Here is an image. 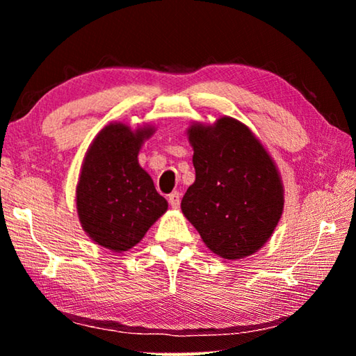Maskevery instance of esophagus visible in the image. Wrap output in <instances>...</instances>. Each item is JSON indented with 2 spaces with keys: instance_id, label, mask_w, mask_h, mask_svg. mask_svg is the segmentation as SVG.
<instances>
[{
  "instance_id": "esophagus-1",
  "label": "esophagus",
  "mask_w": 356,
  "mask_h": 356,
  "mask_svg": "<svg viewBox=\"0 0 356 356\" xmlns=\"http://www.w3.org/2000/svg\"><path fill=\"white\" fill-rule=\"evenodd\" d=\"M168 202H170V206L172 209H177L180 206V193L179 191L171 193V195L168 196Z\"/></svg>"
}]
</instances>
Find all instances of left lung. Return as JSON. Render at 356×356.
Segmentation results:
<instances>
[{
    "label": "left lung",
    "mask_w": 356,
    "mask_h": 356,
    "mask_svg": "<svg viewBox=\"0 0 356 356\" xmlns=\"http://www.w3.org/2000/svg\"><path fill=\"white\" fill-rule=\"evenodd\" d=\"M195 184L182 212L215 254L240 259L267 242L281 218V179L267 150L246 125L221 118L188 130Z\"/></svg>",
    "instance_id": "8db88e82"
}]
</instances>
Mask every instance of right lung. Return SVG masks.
I'll return each mask as SVG.
<instances>
[{"label":"right lung","mask_w":356,"mask_h":356,"mask_svg":"<svg viewBox=\"0 0 356 356\" xmlns=\"http://www.w3.org/2000/svg\"><path fill=\"white\" fill-rule=\"evenodd\" d=\"M152 129L131 131L110 124L84 156L76 186L81 226L94 242L114 252L135 246L166 212L168 202L138 163V152Z\"/></svg>","instance_id":"add662e5"}]
</instances>
